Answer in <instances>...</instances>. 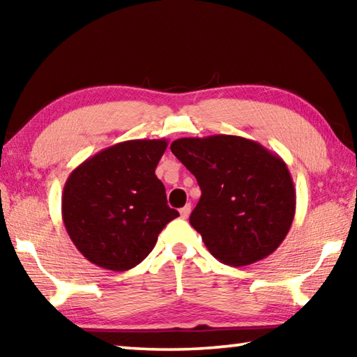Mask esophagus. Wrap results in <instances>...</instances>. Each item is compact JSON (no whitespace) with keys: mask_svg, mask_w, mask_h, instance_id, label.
<instances>
[{"mask_svg":"<svg viewBox=\"0 0 357 357\" xmlns=\"http://www.w3.org/2000/svg\"><path fill=\"white\" fill-rule=\"evenodd\" d=\"M190 211H192L190 204H185L184 208L179 209V214H181V217H183V219H187V217H189V214H190Z\"/></svg>","mask_w":357,"mask_h":357,"instance_id":"1","label":"esophagus"}]
</instances>
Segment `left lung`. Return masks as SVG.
I'll list each match as a JSON object with an SVG mask.
<instances>
[{
    "label": "left lung",
    "instance_id": "1",
    "mask_svg": "<svg viewBox=\"0 0 357 357\" xmlns=\"http://www.w3.org/2000/svg\"><path fill=\"white\" fill-rule=\"evenodd\" d=\"M170 149L202 189L189 222L211 255L243 268L282 244L294 219L296 190L279 155L236 135L178 138Z\"/></svg>",
    "mask_w": 357,
    "mask_h": 357
}]
</instances>
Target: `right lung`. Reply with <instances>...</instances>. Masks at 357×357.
Listing matches in <instances>:
<instances>
[{
  "label": "right lung",
  "mask_w": 357,
  "mask_h": 357,
  "mask_svg": "<svg viewBox=\"0 0 357 357\" xmlns=\"http://www.w3.org/2000/svg\"><path fill=\"white\" fill-rule=\"evenodd\" d=\"M167 140H129L102 149L69 174L61 214L78 252L99 268L128 271L154 249L179 213L167 204L155 167Z\"/></svg>",
  "instance_id": "obj_1"
}]
</instances>
